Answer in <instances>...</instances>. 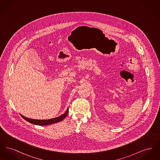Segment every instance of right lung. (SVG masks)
Wrapping results in <instances>:
<instances>
[{
	"instance_id": "add662e5",
	"label": "right lung",
	"mask_w": 160,
	"mask_h": 160,
	"mask_svg": "<svg viewBox=\"0 0 160 160\" xmlns=\"http://www.w3.org/2000/svg\"><path fill=\"white\" fill-rule=\"evenodd\" d=\"M68 113V108L67 109V112L64 114H62L59 117L55 118H53V119H48V120H36V119H32L26 118V117L23 116V115H22V114H20V115H21V116L23 118L24 120L27 121L28 122H30V123H32V124L38 125H48L55 123L56 122H61L62 120L64 119V118L67 116V115Z\"/></svg>"
}]
</instances>
